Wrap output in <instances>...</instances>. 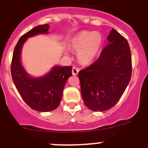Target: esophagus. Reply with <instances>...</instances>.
Returning <instances> with one entry per match:
<instances>
[{
    "mask_svg": "<svg viewBox=\"0 0 148 148\" xmlns=\"http://www.w3.org/2000/svg\"><path fill=\"white\" fill-rule=\"evenodd\" d=\"M79 72V69H77V67H75V66H74L72 69V74L73 75H77V74H78Z\"/></svg>",
    "mask_w": 148,
    "mask_h": 148,
    "instance_id": "1",
    "label": "esophagus"
}]
</instances>
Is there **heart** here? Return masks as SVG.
<instances>
[{
    "mask_svg": "<svg viewBox=\"0 0 148 148\" xmlns=\"http://www.w3.org/2000/svg\"><path fill=\"white\" fill-rule=\"evenodd\" d=\"M103 44V37L99 32L83 30L71 41V47L77 52L79 61L85 65L90 64L98 57Z\"/></svg>",
    "mask_w": 148,
    "mask_h": 148,
    "instance_id": "1",
    "label": "heart"
}]
</instances>
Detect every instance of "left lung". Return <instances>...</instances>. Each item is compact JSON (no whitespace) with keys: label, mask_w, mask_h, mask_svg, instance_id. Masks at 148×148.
Masks as SVG:
<instances>
[{"label":"left lung","mask_w":148,"mask_h":148,"mask_svg":"<svg viewBox=\"0 0 148 148\" xmlns=\"http://www.w3.org/2000/svg\"><path fill=\"white\" fill-rule=\"evenodd\" d=\"M107 39L99 58L78 74L84 103L95 112L114 107L132 77V54L126 38L112 28Z\"/></svg>","instance_id":"left-lung-1"}]
</instances>
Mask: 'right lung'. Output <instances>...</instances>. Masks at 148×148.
<instances>
[{"mask_svg":"<svg viewBox=\"0 0 148 148\" xmlns=\"http://www.w3.org/2000/svg\"><path fill=\"white\" fill-rule=\"evenodd\" d=\"M49 29L48 24L41 25L22 36L14 47L11 65L12 79L16 90L27 105L38 112L52 111L60 105L65 84L72 75L71 66H56L46 75L34 78L22 66L21 50L27 38L47 34Z\"/></svg>","mask_w":148,"mask_h":148,"instance_id":"right-lung-1","label":"right lung"}]
</instances>
